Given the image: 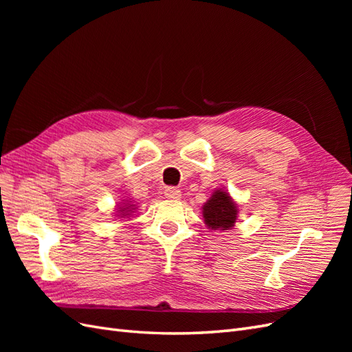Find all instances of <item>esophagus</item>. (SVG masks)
I'll list each match as a JSON object with an SVG mask.
<instances>
[{"label": "esophagus", "instance_id": "obj_1", "mask_svg": "<svg viewBox=\"0 0 352 352\" xmlns=\"http://www.w3.org/2000/svg\"><path fill=\"white\" fill-rule=\"evenodd\" d=\"M164 195H166V198H168V199H179L180 197H182V194H180V190L177 189V188H166V190H164Z\"/></svg>", "mask_w": 352, "mask_h": 352}]
</instances>
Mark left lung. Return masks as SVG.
Wrapping results in <instances>:
<instances>
[{
  "label": "left lung",
  "instance_id": "obj_1",
  "mask_svg": "<svg viewBox=\"0 0 352 352\" xmlns=\"http://www.w3.org/2000/svg\"><path fill=\"white\" fill-rule=\"evenodd\" d=\"M206 225L212 230H229L235 226L238 207L226 190L217 189L202 207Z\"/></svg>",
  "mask_w": 352,
  "mask_h": 352
}]
</instances>
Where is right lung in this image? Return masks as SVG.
<instances>
[{
    "label": "right lung",
    "mask_w": 352,
    "mask_h": 352,
    "mask_svg": "<svg viewBox=\"0 0 352 352\" xmlns=\"http://www.w3.org/2000/svg\"><path fill=\"white\" fill-rule=\"evenodd\" d=\"M135 207V204H131L129 201H126V202H123V206L122 207H119V210H117V212H119V217H126V216H131V212H132V210H135L133 208Z\"/></svg>",
    "instance_id": "obj_1"
}]
</instances>
